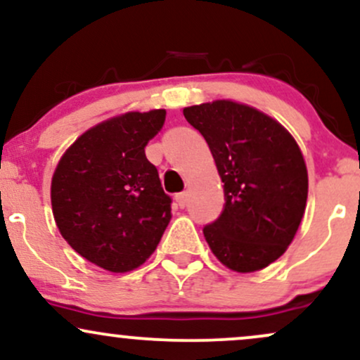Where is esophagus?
Wrapping results in <instances>:
<instances>
[{
	"label": "esophagus",
	"mask_w": 360,
	"mask_h": 360,
	"mask_svg": "<svg viewBox=\"0 0 360 360\" xmlns=\"http://www.w3.org/2000/svg\"><path fill=\"white\" fill-rule=\"evenodd\" d=\"M176 203L179 205V208H184L188 203V193H177L176 194Z\"/></svg>",
	"instance_id": "esophagus-1"
}]
</instances>
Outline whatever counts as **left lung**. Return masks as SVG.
<instances>
[{
    "label": "left lung",
    "instance_id": "8db88e82",
    "mask_svg": "<svg viewBox=\"0 0 360 360\" xmlns=\"http://www.w3.org/2000/svg\"><path fill=\"white\" fill-rule=\"evenodd\" d=\"M212 150L225 210L203 229L210 249L230 271L255 272L292 242L308 200V171L295 137L278 120L232 100L183 110Z\"/></svg>",
    "mask_w": 360,
    "mask_h": 360
}]
</instances>
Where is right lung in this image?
I'll return each instance as SVG.
<instances>
[{"mask_svg": "<svg viewBox=\"0 0 360 360\" xmlns=\"http://www.w3.org/2000/svg\"><path fill=\"white\" fill-rule=\"evenodd\" d=\"M166 110L127 111L91 127L60 157L52 213L65 242L101 269L123 274L154 254L171 221V198L146 146Z\"/></svg>", "mask_w": 360, "mask_h": 360, "instance_id": "right-lung-1", "label": "right lung"}]
</instances>
